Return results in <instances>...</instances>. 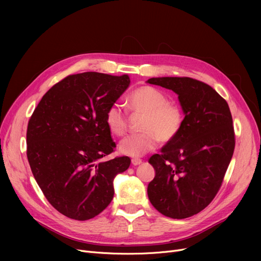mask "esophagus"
Instances as JSON below:
<instances>
[{
    "label": "esophagus",
    "mask_w": 261,
    "mask_h": 261,
    "mask_svg": "<svg viewBox=\"0 0 261 261\" xmlns=\"http://www.w3.org/2000/svg\"><path fill=\"white\" fill-rule=\"evenodd\" d=\"M131 162H132V164L134 166H138V165H140V164H142V160L141 159H132L131 160Z\"/></svg>",
    "instance_id": "34e87169"
}]
</instances>
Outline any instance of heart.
<instances>
[{
  "instance_id": "obj_1",
  "label": "heart",
  "mask_w": 261,
  "mask_h": 261,
  "mask_svg": "<svg viewBox=\"0 0 261 261\" xmlns=\"http://www.w3.org/2000/svg\"><path fill=\"white\" fill-rule=\"evenodd\" d=\"M127 107L132 112L144 114L139 134H133L119 144L120 152L129 156H142L152 151L161 143H169L180 133L184 114L179 105L168 101L163 91L142 86L133 90L126 98ZM106 123L114 135H125L128 129L127 113L118 103L110 106L105 115Z\"/></svg>"
}]
</instances>
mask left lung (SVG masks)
<instances>
[{
    "label": "left lung",
    "mask_w": 261,
    "mask_h": 261,
    "mask_svg": "<svg viewBox=\"0 0 261 261\" xmlns=\"http://www.w3.org/2000/svg\"><path fill=\"white\" fill-rule=\"evenodd\" d=\"M147 82L179 95L185 114L176 138L149 159L155 176L148 197L162 215L185 219L206 207L222 185L235 149L231 114L226 100L197 79L160 77Z\"/></svg>",
    "instance_id": "8db88e82"
}]
</instances>
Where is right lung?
<instances>
[{"mask_svg":"<svg viewBox=\"0 0 261 261\" xmlns=\"http://www.w3.org/2000/svg\"><path fill=\"white\" fill-rule=\"evenodd\" d=\"M130 85L128 75L87 72L53 86L30 118L26 154L35 179L60 214L85 221L114 196L113 180L128 156L101 161L116 148L105 115Z\"/></svg>","mask_w":261,"mask_h":261,"instance_id":"right-lung-1","label":"right lung"}]
</instances>
